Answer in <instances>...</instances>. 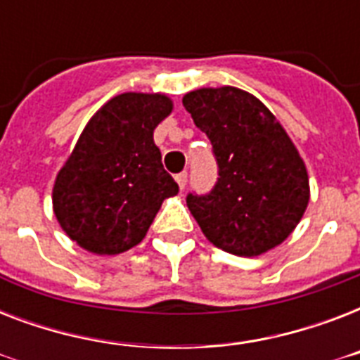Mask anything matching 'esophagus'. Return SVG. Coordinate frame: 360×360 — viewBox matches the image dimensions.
<instances>
[{
    "label": "esophagus",
    "instance_id": "esophagus-1",
    "mask_svg": "<svg viewBox=\"0 0 360 360\" xmlns=\"http://www.w3.org/2000/svg\"><path fill=\"white\" fill-rule=\"evenodd\" d=\"M186 179H188V175H186V172H181V174L175 175V181H177V185H179V188L183 191L186 186Z\"/></svg>",
    "mask_w": 360,
    "mask_h": 360
}]
</instances>
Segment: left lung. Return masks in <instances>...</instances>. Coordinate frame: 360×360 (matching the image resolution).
Segmentation results:
<instances>
[{
  "label": "left lung",
  "instance_id": "1",
  "mask_svg": "<svg viewBox=\"0 0 360 360\" xmlns=\"http://www.w3.org/2000/svg\"><path fill=\"white\" fill-rule=\"evenodd\" d=\"M183 106L213 143L219 183L186 205L217 248L262 256L293 233L310 202L307 164L284 127L252 93L200 87Z\"/></svg>",
  "mask_w": 360,
  "mask_h": 360
}]
</instances>
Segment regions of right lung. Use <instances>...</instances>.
Wrapping results in <instances>:
<instances>
[{
	"label": "right lung",
	"instance_id": "1",
	"mask_svg": "<svg viewBox=\"0 0 360 360\" xmlns=\"http://www.w3.org/2000/svg\"><path fill=\"white\" fill-rule=\"evenodd\" d=\"M174 110L164 93H121L91 115L56 175L52 209L84 250L115 256L140 245L179 186L164 169L153 132Z\"/></svg>",
	"mask_w": 360,
	"mask_h": 360
}]
</instances>
